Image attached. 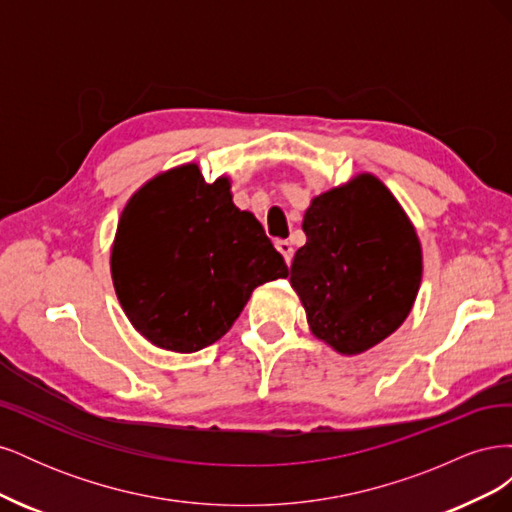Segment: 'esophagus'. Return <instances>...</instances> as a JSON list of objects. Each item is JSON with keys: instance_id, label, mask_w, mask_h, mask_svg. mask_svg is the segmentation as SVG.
<instances>
[{"instance_id": "34e87169", "label": "esophagus", "mask_w": 512, "mask_h": 512, "mask_svg": "<svg viewBox=\"0 0 512 512\" xmlns=\"http://www.w3.org/2000/svg\"><path fill=\"white\" fill-rule=\"evenodd\" d=\"M275 247H277V252L284 256L286 265H290V262H292V243L286 241V239H280V241H275Z\"/></svg>"}]
</instances>
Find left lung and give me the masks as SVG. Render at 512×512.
Wrapping results in <instances>:
<instances>
[{"mask_svg":"<svg viewBox=\"0 0 512 512\" xmlns=\"http://www.w3.org/2000/svg\"><path fill=\"white\" fill-rule=\"evenodd\" d=\"M305 245L294 254L290 286L312 333L339 354H361L408 318L423 277L416 228L371 173L312 198Z\"/></svg>","mask_w":512,"mask_h":512,"instance_id":"8db88e82","label":"left lung"}]
</instances>
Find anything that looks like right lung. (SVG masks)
Returning a JSON list of instances; mask_svg holds the SVG:
<instances>
[{"mask_svg":"<svg viewBox=\"0 0 512 512\" xmlns=\"http://www.w3.org/2000/svg\"><path fill=\"white\" fill-rule=\"evenodd\" d=\"M117 299L147 342L190 354L218 342L256 286L286 277L282 254L230 179L207 183L198 164L149 179L123 207L111 247Z\"/></svg>","mask_w":512,"mask_h":512,"instance_id":"right-lung-1","label":"right lung"}]
</instances>
